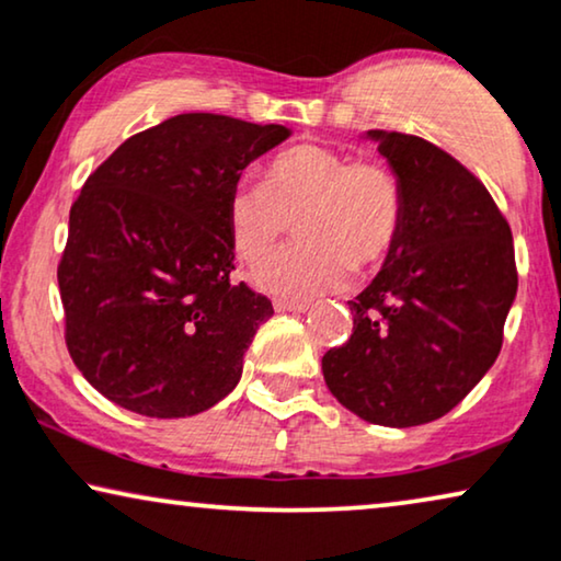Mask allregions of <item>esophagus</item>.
I'll return each mask as SVG.
<instances>
[{"label": "esophagus", "mask_w": 561, "mask_h": 561, "mask_svg": "<svg viewBox=\"0 0 561 561\" xmlns=\"http://www.w3.org/2000/svg\"><path fill=\"white\" fill-rule=\"evenodd\" d=\"M308 302H295V300H274V310L279 312H308Z\"/></svg>", "instance_id": "1"}]
</instances>
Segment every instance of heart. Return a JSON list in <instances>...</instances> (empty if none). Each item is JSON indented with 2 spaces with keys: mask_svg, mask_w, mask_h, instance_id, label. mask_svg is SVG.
<instances>
[{
  "mask_svg": "<svg viewBox=\"0 0 561 561\" xmlns=\"http://www.w3.org/2000/svg\"><path fill=\"white\" fill-rule=\"evenodd\" d=\"M302 243L274 251L253 268L266 293L308 300L343 287L351 266H377L398 241L402 192L377 163L325 146H295L276 153L264 184L241 182L228 197V230L243 261H256L297 218Z\"/></svg>",
  "mask_w": 561,
  "mask_h": 561,
  "instance_id": "1",
  "label": "heart"
}]
</instances>
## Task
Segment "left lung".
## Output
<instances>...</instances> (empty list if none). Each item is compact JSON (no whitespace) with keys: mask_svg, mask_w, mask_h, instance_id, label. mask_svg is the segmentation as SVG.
I'll use <instances>...</instances> for the list:
<instances>
[{"mask_svg":"<svg viewBox=\"0 0 561 561\" xmlns=\"http://www.w3.org/2000/svg\"><path fill=\"white\" fill-rule=\"evenodd\" d=\"M402 192V226L354 333L323 356L333 398L367 423L410 428L449 413L488 375L518 293L513 233L472 171L405 133L369 130Z\"/></svg>","mask_w":561,"mask_h":561,"instance_id":"8db88e82","label":"left lung"}]
</instances>
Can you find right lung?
Segmentation results:
<instances>
[{
    "mask_svg": "<svg viewBox=\"0 0 561 561\" xmlns=\"http://www.w3.org/2000/svg\"><path fill=\"white\" fill-rule=\"evenodd\" d=\"M289 136L285 125L186 112L125 140L81 186L58 264L66 346L115 405L186 417L236 390L274 308L230 282L228 197Z\"/></svg>",
    "mask_w": 561,
    "mask_h": 561,
    "instance_id": "add662e5",
    "label": "right lung"
}]
</instances>
